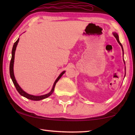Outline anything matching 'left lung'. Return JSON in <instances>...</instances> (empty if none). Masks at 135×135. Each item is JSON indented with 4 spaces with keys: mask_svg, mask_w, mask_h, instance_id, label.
I'll return each mask as SVG.
<instances>
[{
    "mask_svg": "<svg viewBox=\"0 0 135 135\" xmlns=\"http://www.w3.org/2000/svg\"><path fill=\"white\" fill-rule=\"evenodd\" d=\"M113 35H114V36H115V37L116 38V39H117V42H118V43H119V44L121 46H122V50L123 51V46H122V44H121V43L120 42V41H119V38H118V35H117V33H114L113 34Z\"/></svg>",
    "mask_w": 135,
    "mask_h": 135,
    "instance_id": "1",
    "label": "left lung"
}]
</instances>
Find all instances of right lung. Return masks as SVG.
<instances>
[{"instance_id": "1", "label": "right lung", "mask_w": 135, "mask_h": 135, "mask_svg": "<svg viewBox=\"0 0 135 135\" xmlns=\"http://www.w3.org/2000/svg\"><path fill=\"white\" fill-rule=\"evenodd\" d=\"M18 42H19V38H18V40L16 41V42L14 43V44H13L12 50V58H11V62H10V65H9L10 76H11V79H12V80L13 81V83L15 86L16 89L17 90L18 93H19L21 96H22V97H24L25 98H27V99H29L30 100H42V99H45V98H46L47 97H49V96L51 95L52 93H53L54 90V89H55V87L56 83H57V81L59 80V79H60L61 76H62V75L64 74L65 71H64L63 72L61 73V74L59 75L58 78L56 79L55 81V83L54 84V86H53V88H52L51 91L49 93H47V94H46V95H41V96H34V95L28 94V93H26V92H24V91L22 90L21 88H20V86L18 85V84L17 83V81H16L15 78L14 77V74H13V62H14L15 52L16 47H17V46L18 45Z\"/></svg>"}]
</instances>
